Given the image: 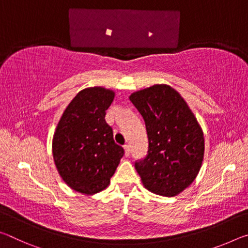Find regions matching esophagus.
Masks as SVG:
<instances>
[{"label":"esophagus","instance_id":"1","mask_svg":"<svg viewBox=\"0 0 248 248\" xmlns=\"http://www.w3.org/2000/svg\"><path fill=\"white\" fill-rule=\"evenodd\" d=\"M124 152H125V155H127V156H129L130 154H131V149H130V145L129 144H125L124 146Z\"/></svg>","mask_w":248,"mask_h":248}]
</instances>
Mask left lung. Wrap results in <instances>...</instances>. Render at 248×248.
<instances>
[{
  "label": "left lung",
  "mask_w": 248,
  "mask_h": 248,
  "mask_svg": "<svg viewBox=\"0 0 248 248\" xmlns=\"http://www.w3.org/2000/svg\"><path fill=\"white\" fill-rule=\"evenodd\" d=\"M148 134V152L134 166L146 189L173 197L194 182L203 159L204 140L198 121L170 86L153 85L131 94Z\"/></svg>",
  "instance_id": "8db88e82"
}]
</instances>
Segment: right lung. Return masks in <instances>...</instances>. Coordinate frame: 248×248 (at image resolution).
Returning <instances> with one entry per match:
<instances>
[{"label":"right lung","instance_id":"right-lung-1","mask_svg":"<svg viewBox=\"0 0 248 248\" xmlns=\"http://www.w3.org/2000/svg\"><path fill=\"white\" fill-rule=\"evenodd\" d=\"M114 97V92L103 87L81 91L66 107L54 132L52 153L59 174L81 194L104 190L124 154L105 120Z\"/></svg>","mask_w":248,"mask_h":248}]
</instances>
